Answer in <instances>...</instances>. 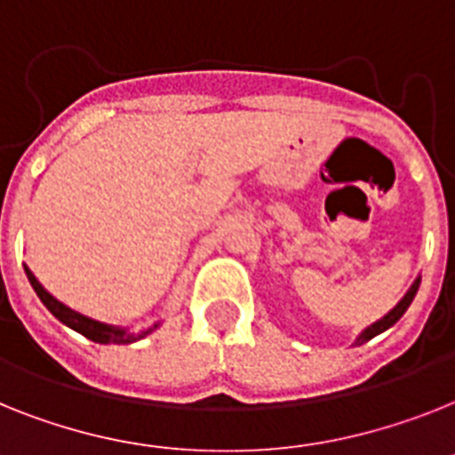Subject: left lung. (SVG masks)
<instances>
[{
  "mask_svg": "<svg viewBox=\"0 0 455 455\" xmlns=\"http://www.w3.org/2000/svg\"><path fill=\"white\" fill-rule=\"evenodd\" d=\"M419 284H421V280H416L414 284H411L410 291L404 293V299L400 300V303L395 305V307H393V310L388 312L387 316H384V319H379V322H377V323H372V326H370V328H365L363 333H361V338H358V345H363V342H368V339H372V338H375V335H379L381 331H387V328H391L393 323L398 322L400 316H403L404 312H407V307H410V305H411V300H414L416 291H419Z\"/></svg>",
  "mask_w": 455,
  "mask_h": 455,
  "instance_id": "1",
  "label": "left lung"
}]
</instances>
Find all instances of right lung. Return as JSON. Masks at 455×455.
<instances>
[{"mask_svg":"<svg viewBox=\"0 0 455 455\" xmlns=\"http://www.w3.org/2000/svg\"><path fill=\"white\" fill-rule=\"evenodd\" d=\"M25 273H27V280H29V284L34 286L36 296L44 300L45 307H48V310H51L52 315L60 319V322L67 323V326L74 328V331H78L80 335H85V338L92 339V342H101V345H108V342H113V345H127V342H133V339H139V338H143V335L150 333V331H145V333H140V335H129V333H124L122 328L108 326V323H101V322H94V319H87V316L78 315V312H74L71 307H67V305L60 303L57 299H52L51 293L45 291L44 286L39 284V280L34 277L32 270L25 268Z\"/></svg>","mask_w":455,"mask_h":455,"instance_id":"right-lung-1","label":"right lung"}]
</instances>
